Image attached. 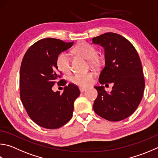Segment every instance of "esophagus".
<instances>
[{"label": "esophagus", "mask_w": 158, "mask_h": 158, "mask_svg": "<svg viewBox=\"0 0 158 158\" xmlns=\"http://www.w3.org/2000/svg\"><path fill=\"white\" fill-rule=\"evenodd\" d=\"M79 90H80V92H81V93H83V92L87 90V88H84V87H80Z\"/></svg>", "instance_id": "1"}]
</instances>
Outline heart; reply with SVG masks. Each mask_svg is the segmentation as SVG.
<instances>
[{"instance_id":"obj_1","label":"heart","mask_w":158,"mask_h":158,"mask_svg":"<svg viewBox=\"0 0 158 158\" xmlns=\"http://www.w3.org/2000/svg\"><path fill=\"white\" fill-rule=\"evenodd\" d=\"M73 52L87 60L92 65H97L99 64V59L96 56L97 51L93 45L88 43L81 42L77 44L73 49ZM56 64L57 68L62 73L68 74L70 72V59L68 54L62 52L56 57ZM94 74L93 72H87L84 73H78L71 77L70 81L73 84L79 86H88L93 82Z\"/></svg>"}]
</instances>
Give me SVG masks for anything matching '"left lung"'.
Instances as JSON below:
<instances>
[{"label":"left lung","instance_id":"obj_1","mask_svg":"<svg viewBox=\"0 0 158 158\" xmlns=\"http://www.w3.org/2000/svg\"><path fill=\"white\" fill-rule=\"evenodd\" d=\"M93 43L104 47L105 66L99 81L113 84L106 93L104 86H95L98 93L93 109L102 118L117 122L127 118L138 107L145 86L142 63L131 43L118 34L107 32L93 39Z\"/></svg>","mask_w":158,"mask_h":158}]
</instances>
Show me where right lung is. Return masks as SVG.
Returning <instances> with one entry per match:
<instances>
[{
	"mask_svg": "<svg viewBox=\"0 0 158 158\" xmlns=\"http://www.w3.org/2000/svg\"><path fill=\"white\" fill-rule=\"evenodd\" d=\"M73 43L52 38L41 39L30 47L22 60L20 69L22 104L31 119L45 128H58L69 122L74 102L80 94L79 88L73 84L65 85L61 94L52 90L61 78L56 57L71 48ZM66 83L64 80L62 84Z\"/></svg>",
	"mask_w": 158,
	"mask_h": 158,
	"instance_id": "add662e5",
	"label": "right lung"
}]
</instances>
